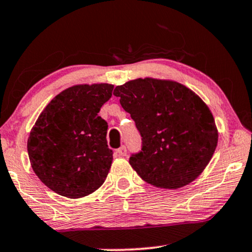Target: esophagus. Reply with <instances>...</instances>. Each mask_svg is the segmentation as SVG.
<instances>
[{
    "mask_svg": "<svg viewBox=\"0 0 252 252\" xmlns=\"http://www.w3.org/2000/svg\"><path fill=\"white\" fill-rule=\"evenodd\" d=\"M117 155H119L120 157H124V156L126 155V146H121V148L117 150Z\"/></svg>",
    "mask_w": 252,
    "mask_h": 252,
    "instance_id": "1",
    "label": "esophagus"
}]
</instances>
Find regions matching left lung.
Wrapping results in <instances>:
<instances>
[{
	"label": "left lung",
	"instance_id": "left-lung-1",
	"mask_svg": "<svg viewBox=\"0 0 252 252\" xmlns=\"http://www.w3.org/2000/svg\"><path fill=\"white\" fill-rule=\"evenodd\" d=\"M114 95L135 121L143 148L129 163L146 183L164 189L186 186L214 155L219 131L211 109L192 89L173 80L138 78Z\"/></svg>",
	"mask_w": 252,
	"mask_h": 252
}]
</instances>
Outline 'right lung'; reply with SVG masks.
I'll return each instance as SVG.
<instances>
[{
    "mask_svg": "<svg viewBox=\"0 0 252 252\" xmlns=\"http://www.w3.org/2000/svg\"><path fill=\"white\" fill-rule=\"evenodd\" d=\"M114 85L81 84L60 92L44 108L28 138L31 167L59 195L80 199L102 186L113 164L108 124L98 116Z\"/></svg>",
    "mask_w": 252,
    "mask_h": 252,
    "instance_id": "add662e5",
    "label": "right lung"
}]
</instances>
